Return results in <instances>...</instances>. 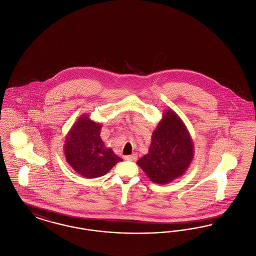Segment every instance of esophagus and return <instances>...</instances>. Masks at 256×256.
<instances>
[{
    "mask_svg": "<svg viewBox=\"0 0 256 256\" xmlns=\"http://www.w3.org/2000/svg\"><path fill=\"white\" fill-rule=\"evenodd\" d=\"M137 154H130V156H126L124 158V160H128V161H135L137 159Z\"/></svg>",
    "mask_w": 256,
    "mask_h": 256,
    "instance_id": "34e87169",
    "label": "esophagus"
}]
</instances>
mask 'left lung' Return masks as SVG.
I'll use <instances>...</instances> for the list:
<instances>
[{
  "label": "left lung",
  "mask_w": 256,
  "mask_h": 256,
  "mask_svg": "<svg viewBox=\"0 0 256 256\" xmlns=\"http://www.w3.org/2000/svg\"><path fill=\"white\" fill-rule=\"evenodd\" d=\"M194 154V142L185 124L174 111L167 110L152 134L148 154L137 164L152 182L168 184L185 174Z\"/></svg>",
  "instance_id": "1"
}]
</instances>
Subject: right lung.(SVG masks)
Returning <instances> with one entry per match:
<instances>
[{"mask_svg": "<svg viewBox=\"0 0 256 256\" xmlns=\"http://www.w3.org/2000/svg\"><path fill=\"white\" fill-rule=\"evenodd\" d=\"M100 128L102 124L84 114L74 122L65 138L63 150L67 163L86 178L102 176L122 161L104 146L100 135Z\"/></svg>", "mask_w": 256, "mask_h": 256, "instance_id": "right-lung-1", "label": "right lung"}]
</instances>
